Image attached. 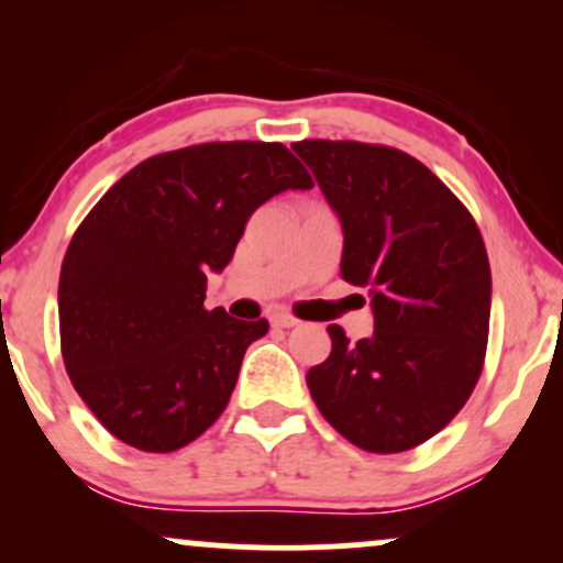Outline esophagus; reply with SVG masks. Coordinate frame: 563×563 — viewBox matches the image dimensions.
I'll use <instances>...</instances> for the list:
<instances>
[{"instance_id": "esophagus-1", "label": "esophagus", "mask_w": 563, "mask_h": 563, "mask_svg": "<svg viewBox=\"0 0 563 563\" xmlns=\"http://www.w3.org/2000/svg\"><path fill=\"white\" fill-rule=\"evenodd\" d=\"M269 322H273L275 328H294V325H299V320L290 318V314H275V318L269 320Z\"/></svg>"}]
</instances>
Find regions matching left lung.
Masks as SVG:
<instances>
[{
	"mask_svg": "<svg viewBox=\"0 0 563 563\" xmlns=\"http://www.w3.org/2000/svg\"><path fill=\"white\" fill-rule=\"evenodd\" d=\"M294 153L318 179L344 232L341 277L367 288L373 333L309 367L314 405L367 452L423 444L479 380L493 275L482 232L421 161L386 145L303 140Z\"/></svg>",
	"mask_w": 563,
	"mask_h": 563,
	"instance_id": "8db88e82",
	"label": "left lung"
}]
</instances>
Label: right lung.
<instances>
[{
	"mask_svg": "<svg viewBox=\"0 0 563 563\" xmlns=\"http://www.w3.org/2000/svg\"><path fill=\"white\" fill-rule=\"evenodd\" d=\"M312 177L280 142H206L126 172L70 241L60 269L63 363L97 421L174 452L222 416L267 320L206 309L249 217Z\"/></svg>",
	"mask_w": 563,
	"mask_h": 563,
	"instance_id": "right-lung-1",
	"label": "right lung"
}]
</instances>
